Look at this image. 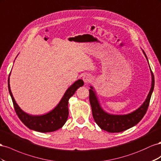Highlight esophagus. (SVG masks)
<instances>
[{"label":"esophagus","instance_id":"34e87169","mask_svg":"<svg viewBox=\"0 0 161 161\" xmlns=\"http://www.w3.org/2000/svg\"><path fill=\"white\" fill-rule=\"evenodd\" d=\"M82 78H83V80L86 84H88V83H90L92 79V75L90 74H88V73H86V74L83 75V77Z\"/></svg>","mask_w":161,"mask_h":161}]
</instances>
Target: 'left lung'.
<instances>
[{"label":"left lung","mask_w":161,"mask_h":161,"mask_svg":"<svg viewBox=\"0 0 161 161\" xmlns=\"http://www.w3.org/2000/svg\"><path fill=\"white\" fill-rule=\"evenodd\" d=\"M142 50L149 65L148 59L147 58L146 54L143 50ZM150 73L151 77H152L151 87L144 102L135 111L125 114H114L105 111L101 107L94 88L90 86V89L89 90V98L92 111V115L95 122L101 130L107 131L109 133L121 132L135 126L142 120V119L145 115L147 109H148L151 96H152L154 90V77L152 71H151V69Z\"/></svg>","instance_id":"8db88e82"}]
</instances>
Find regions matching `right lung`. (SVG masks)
I'll return each instance as SVG.
<instances>
[{
    "instance_id": "right-lung-1",
    "label": "right lung",
    "mask_w": 161,
    "mask_h": 161,
    "mask_svg": "<svg viewBox=\"0 0 161 161\" xmlns=\"http://www.w3.org/2000/svg\"><path fill=\"white\" fill-rule=\"evenodd\" d=\"M9 78L10 77H8V92L18 117L29 129L42 133L54 131L59 130L65 125L69 116V99L75 94L76 90L80 87L83 86L84 84L83 80H78L71 86L69 87L63 96L60 102L52 111L44 114H42V115H32V114L24 112L17 104L11 92L10 84H9L10 83Z\"/></svg>"
}]
</instances>
